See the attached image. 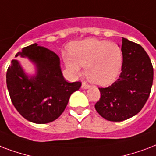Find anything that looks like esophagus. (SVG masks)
Returning a JSON list of instances; mask_svg holds the SVG:
<instances>
[{
  "mask_svg": "<svg viewBox=\"0 0 156 156\" xmlns=\"http://www.w3.org/2000/svg\"><path fill=\"white\" fill-rule=\"evenodd\" d=\"M89 87H89L87 84H86V83H83V84H82V88L83 89H88Z\"/></svg>",
  "mask_w": 156,
  "mask_h": 156,
  "instance_id": "1",
  "label": "esophagus"
}]
</instances>
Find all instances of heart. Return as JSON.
<instances>
[{
  "label": "heart",
  "mask_w": 156,
  "mask_h": 156,
  "mask_svg": "<svg viewBox=\"0 0 156 156\" xmlns=\"http://www.w3.org/2000/svg\"><path fill=\"white\" fill-rule=\"evenodd\" d=\"M69 55L64 57L65 66L73 75L81 73L85 67V76L97 86H107L116 79L120 72L123 55L120 46L115 42L88 38L72 42Z\"/></svg>",
  "instance_id": "1"
}]
</instances>
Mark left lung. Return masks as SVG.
Returning <instances> with one entry per match:
<instances>
[{
    "label": "left lung",
    "instance_id": "left-lung-1",
    "mask_svg": "<svg viewBox=\"0 0 156 156\" xmlns=\"http://www.w3.org/2000/svg\"><path fill=\"white\" fill-rule=\"evenodd\" d=\"M123 65L120 76L112 85L99 88L101 98L95 108L109 121L121 122L138 114L151 93L154 71L142 46L122 38Z\"/></svg>",
    "mask_w": 156,
    "mask_h": 156
}]
</instances>
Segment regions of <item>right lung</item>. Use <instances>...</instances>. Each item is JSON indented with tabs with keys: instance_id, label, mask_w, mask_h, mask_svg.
<instances>
[{
	"instance_id": "obj_1",
	"label": "right lung",
	"mask_w": 156,
	"mask_h": 156,
	"mask_svg": "<svg viewBox=\"0 0 156 156\" xmlns=\"http://www.w3.org/2000/svg\"><path fill=\"white\" fill-rule=\"evenodd\" d=\"M18 56L27 58L35 71L26 73L18 59H12L6 84L14 106L32 123L41 124L55 120L64 112L71 94L82 84L65 81L59 56L37 43L23 48L15 55Z\"/></svg>"
}]
</instances>
